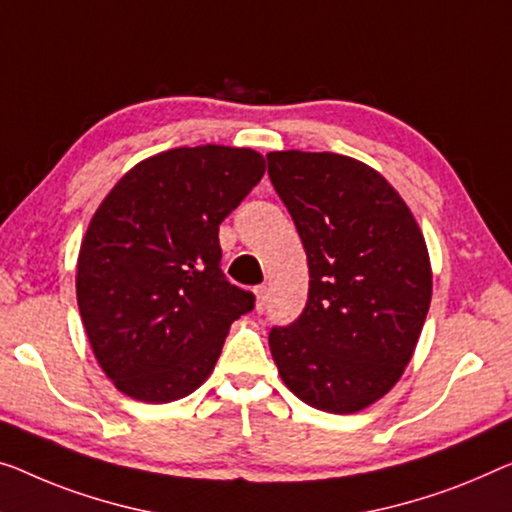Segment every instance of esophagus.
<instances>
[{
    "instance_id": "esophagus-1",
    "label": "esophagus",
    "mask_w": 512,
    "mask_h": 512,
    "mask_svg": "<svg viewBox=\"0 0 512 512\" xmlns=\"http://www.w3.org/2000/svg\"><path fill=\"white\" fill-rule=\"evenodd\" d=\"M264 301H266V287L259 285L255 289V308H257V312L264 310Z\"/></svg>"
}]
</instances>
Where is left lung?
I'll return each instance as SVG.
<instances>
[{
    "instance_id": "left-lung-1",
    "label": "left lung",
    "mask_w": 512,
    "mask_h": 512,
    "mask_svg": "<svg viewBox=\"0 0 512 512\" xmlns=\"http://www.w3.org/2000/svg\"><path fill=\"white\" fill-rule=\"evenodd\" d=\"M269 177L299 230L310 289L301 317L269 333L296 398L356 414L391 391L432 299L421 227L391 183L331 151H271Z\"/></svg>"
}]
</instances>
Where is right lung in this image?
<instances>
[{"label":"right lung","mask_w":512,"mask_h":512,"mask_svg":"<svg viewBox=\"0 0 512 512\" xmlns=\"http://www.w3.org/2000/svg\"><path fill=\"white\" fill-rule=\"evenodd\" d=\"M264 174L253 149H167L105 195L78 255V308L91 352L128 398L197 391L255 296L220 271L218 227Z\"/></svg>","instance_id":"obj_1"}]
</instances>
